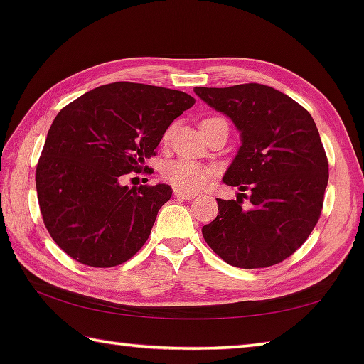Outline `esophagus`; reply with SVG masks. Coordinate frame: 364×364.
<instances>
[{
    "label": "esophagus",
    "mask_w": 364,
    "mask_h": 364,
    "mask_svg": "<svg viewBox=\"0 0 364 364\" xmlns=\"http://www.w3.org/2000/svg\"><path fill=\"white\" fill-rule=\"evenodd\" d=\"M173 194L176 198H180V200H192L197 197L194 192H188V191H181V189H173Z\"/></svg>",
    "instance_id": "34e87169"
}]
</instances>
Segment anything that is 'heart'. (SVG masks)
Here are the masks:
<instances>
[{
	"mask_svg": "<svg viewBox=\"0 0 364 364\" xmlns=\"http://www.w3.org/2000/svg\"><path fill=\"white\" fill-rule=\"evenodd\" d=\"M214 172L213 166L188 158L170 161L162 167V176L166 181L173 184L176 189L188 192L202 189Z\"/></svg>",
	"mask_w": 364,
	"mask_h": 364,
	"instance_id": "b5f03b06",
	"label": "heart"
}]
</instances>
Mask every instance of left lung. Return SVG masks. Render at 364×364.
<instances>
[{
    "mask_svg": "<svg viewBox=\"0 0 364 364\" xmlns=\"http://www.w3.org/2000/svg\"><path fill=\"white\" fill-rule=\"evenodd\" d=\"M194 92L241 133L223 175L241 192L236 200L218 198V218L202 228L205 241L235 267L278 264L306 241L322 211L328 161L316 123L291 97L262 84ZM244 191L249 208H242Z\"/></svg>",
    "mask_w": 364,
    "mask_h": 364,
    "instance_id": "8db88e82",
    "label": "left lung"
}]
</instances>
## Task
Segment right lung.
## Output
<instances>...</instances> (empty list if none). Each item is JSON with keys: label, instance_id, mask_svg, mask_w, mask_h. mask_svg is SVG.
<instances>
[{"label": "right lung", "instance_id": "obj_1", "mask_svg": "<svg viewBox=\"0 0 364 364\" xmlns=\"http://www.w3.org/2000/svg\"><path fill=\"white\" fill-rule=\"evenodd\" d=\"M196 98L137 82L100 86L67 105L53 120L36 168L43 223L68 257L90 267H114L150 236L168 184L128 188L166 129Z\"/></svg>", "mask_w": 364, "mask_h": 364}]
</instances>
